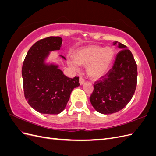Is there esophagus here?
Here are the masks:
<instances>
[{
	"label": "esophagus",
	"instance_id": "1",
	"mask_svg": "<svg viewBox=\"0 0 156 156\" xmlns=\"http://www.w3.org/2000/svg\"><path fill=\"white\" fill-rule=\"evenodd\" d=\"M84 81H84V79L83 77H79V83H80V84H81V85H82V84L84 83Z\"/></svg>",
	"mask_w": 156,
	"mask_h": 156
}]
</instances>
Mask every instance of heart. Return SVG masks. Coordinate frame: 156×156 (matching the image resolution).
<instances>
[{
	"mask_svg": "<svg viewBox=\"0 0 156 156\" xmlns=\"http://www.w3.org/2000/svg\"><path fill=\"white\" fill-rule=\"evenodd\" d=\"M115 51L111 48L92 45L77 50L73 54L74 61L70 64L77 68V65L87 66V73L93 79L105 75L112 66L115 59Z\"/></svg>",
	"mask_w": 156,
	"mask_h": 156,
	"instance_id": "b5f03b06",
	"label": "heart"
}]
</instances>
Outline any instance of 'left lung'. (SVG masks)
I'll return each mask as SVG.
<instances>
[{"mask_svg":"<svg viewBox=\"0 0 156 156\" xmlns=\"http://www.w3.org/2000/svg\"><path fill=\"white\" fill-rule=\"evenodd\" d=\"M117 44L122 50L118 53L112 68L94 84L90 97L94 108L104 115L124 108L133 97L137 83V66L133 54L125 45L114 42Z\"/></svg>","mask_w":156,"mask_h":156,"instance_id":"1","label":"left lung"}]
</instances>
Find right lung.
I'll return each instance as SVG.
<instances>
[{
  "instance_id": "add662e5",
  "label": "right lung",
  "mask_w": 156,
  "mask_h": 156,
  "mask_svg": "<svg viewBox=\"0 0 156 156\" xmlns=\"http://www.w3.org/2000/svg\"><path fill=\"white\" fill-rule=\"evenodd\" d=\"M62 42L59 36H49L36 41L28 51L23 64L25 97L34 109L42 114L60 113L66 106L71 92L80 85L79 77L69 78L57 66L44 63L49 52L59 50Z\"/></svg>"
}]
</instances>
